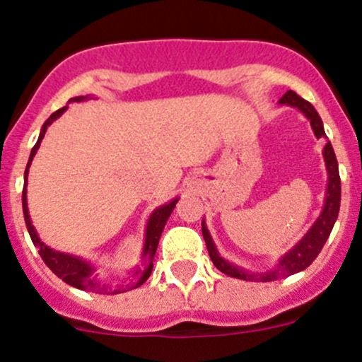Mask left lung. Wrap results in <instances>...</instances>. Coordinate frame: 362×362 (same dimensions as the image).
Segmentation results:
<instances>
[{"label":"left lung","mask_w":362,"mask_h":362,"mask_svg":"<svg viewBox=\"0 0 362 362\" xmlns=\"http://www.w3.org/2000/svg\"><path fill=\"white\" fill-rule=\"evenodd\" d=\"M281 105H291L300 109L303 114L306 115V119H310L311 129H313L315 136L317 138H325V129H323V122L320 119L318 112L315 110V107L310 102H306L305 98H301L300 95L294 93L293 90L286 91L279 100ZM323 160H325V167L328 172V185H327V194H325V206L323 211L320 213L318 219L315 221L313 226L310 228V231L303 238L294 245L286 255L281 257L279 264L276 267L271 269L267 272H248L242 267H236V265L230 264L228 260H224L219 252L216 250V245L211 238L209 231H207L204 219H202V236L206 240L207 252H209L211 260L216 267L219 269L223 274L236 277V279L243 281H276L282 279V277L293 276V274L305 271L306 267L318 257L320 250L325 245L327 238L330 236L332 228H334L335 221H337L339 209H340V177H339V163L337 158H335L334 148H332L330 141H327L325 148H323Z\"/></svg>","instance_id":"1"}]
</instances>
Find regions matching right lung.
<instances>
[{
  "label": "right lung",
  "instance_id": "1",
  "mask_svg": "<svg viewBox=\"0 0 362 362\" xmlns=\"http://www.w3.org/2000/svg\"><path fill=\"white\" fill-rule=\"evenodd\" d=\"M86 98H90V95H86V97H74L69 102H83V100H86ZM66 109H68V107H62V109L56 110L51 115V117L45 120L42 129H40L39 139H37L35 146L32 148V151H30V158H28L27 168H25V184H23V192H22V204H23V218H25V224H27L28 235H30L32 242H34L35 247L39 248V253H40V257H42V260L45 262V265H47V267L51 269V271L56 274L59 279L64 281L66 284L73 286V288L81 289V291H90V293H107V294H109V293L110 294H117V293H124V291L139 288V286L148 279L149 274H151V271H153V257H155V253H156L161 231H163L165 224H167L170 214H172L173 207H175L178 199H173V201H170L168 204L160 206L158 209L153 211L151 216H149L148 226H146V236H144V247H143V259L148 262L146 269H144V271H139V269H136L134 276H139V279L136 282H132V284L117 286V289H110L107 284H102V282L98 281L97 274H95V267L91 264H88L86 260L80 259V257L69 255V253H62V252L52 250V248H49L44 242H40V238H39V235H37L34 224H32V221H30V214H28V207H27L28 168H30L32 160H34L37 149H39V146H40V141L44 139V134H45V131H47V127L51 126V124L57 117H61L62 112H64Z\"/></svg>",
  "mask_w": 362,
  "mask_h": 362
}]
</instances>
